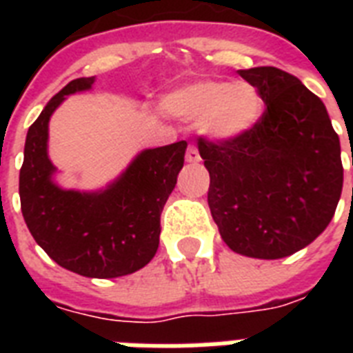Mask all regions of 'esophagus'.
Segmentation results:
<instances>
[{
    "label": "esophagus",
    "mask_w": 353,
    "mask_h": 353,
    "mask_svg": "<svg viewBox=\"0 0 353 353\" xmlns=\"http://www.w3.org/2000/svg\"><path fill=\"white\" fill-rule=\"evenodd\" d=\"M199 152L198 148L194 146V144H188V148H187V161L188 163H199Z\"/></svg>",
    "instance_id": "1"
}]
</instances>
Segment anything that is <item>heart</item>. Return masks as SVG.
Here are the masks:
<instances>
[{
	"label": "heart",
	"mask_w": 353,
	"mask_h": 353,
	"mask_svg": "<svg viewBox=\"0 0 353 353\" xmlns=\"http://www.w3.org/2000/svg\"><path fill=\"white\" fill-rule=\"evenodd\" d=\"M168 113L188 121H203L205 132L220 141H234L256 126L263 112L260 91L249 82H201L166 97Z\"/></svg>",
	"instance_id": "1"
}]
</instances>
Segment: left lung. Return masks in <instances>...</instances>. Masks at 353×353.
<instances>
[{
    "instance_id": "1",
    "label": "left lung",
    "mask_w": 353,
    "mask_h": 353,
    "mask_svg": "<svg viewBox=\"0 0 353 353\" xmlns=\"http://www.w3.org/2000/svg\"><path fill=\"white\" fill-rule=\"evenodd\" d=\"M265 104L234 141L198 139L209 207L227 245L263 260L290 256L328 227L343 190L339 135L326 106L279 68L238 71Z\"/></svg>"
}]
</instances>
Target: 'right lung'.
Listing matches in <instances>:
<instances>
[{
  "instance_id": "obj_1",
  "label": "right lung",
  "mask_w": 353,
  "mask_h": 353,
  "mask_svg": "<svg viewBox=\"0 0 353 353\" xmlns=\"http://www.w3.org/2000/svg\"><path fill=\"white\" fill-rule=\"evenodd\" d=\"M93 80H71L30 124L19 201L32 238L58 265L90 279H115L139 271L157 252L161 212L185 163L187 141L144 150L104 192L58 188L47 157L49 119L63 97L90 90Z\"/></svg>"
}]
</instances>
